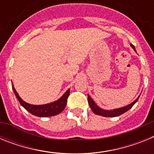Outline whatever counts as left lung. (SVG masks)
Here are the masks:
<instances>
[{"mask_svg":"<svg viewBox=\"0 0 154 154\" xmlns=\"http://www.w3.org/2000/svg\"><path fill=\"white\" fill-rule=\"evenodd\" d=\"M130 45H131L132 48H133V49L136 51L134 45H133L132 44H130ZM139 97H140V96H139ZM139 97L137 98L135 101L133 102V103H132L131 104H130V105H128V106H126L123 107V108L116 109H114V110H110V111L109 110H105V109H101V108H99L97 105L94 103V101L92 100V99H91V97L89 96V95H88V102H89V106H90L91 109L92 110V112H93L95 114H96V115L102 116H105V117H114V116H120L121 114L124 113V112H126V111H128L129 109H130L133 107V105L137 103V100H138V99H139Z\"/></svg>","mask_w":154,"mask_h":154,"instance_id":"left-lung-1","label":"left lung"}]
</instances>
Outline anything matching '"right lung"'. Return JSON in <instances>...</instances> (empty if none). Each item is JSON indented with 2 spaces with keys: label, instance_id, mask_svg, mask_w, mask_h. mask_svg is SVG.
Returning a JSON list of instances; mask_svg holds the SVG:
<instances>
[{
  "label": "right lung",
  "instance_id": "right-lung-1",
  "mask_svg": "<svg viewBox=\"0 0 154 154\" xmlns=\"http://www.w3.org/2000/svg\"><path fill=\"white\" fill-rule=\"evenodd\" d=\"M12 89L15 94L17 100L19 101L20 104L24 107L27 111L31 113L32 115L39 116V117H48V116H52L62 112L65 108L67 99L70 93V89H68L63 96L60 99L54 102V103H49V104L41 105V106H35V105H31L23 101L22 99L18 96L17 92H16L14 85H12Z\"/></svg>",
  "mask_w": 154,
  "mask_h": 154
}]
</instances>
